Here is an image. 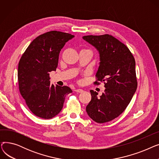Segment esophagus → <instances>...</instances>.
I'll use <instances>...</instances> for the list:
<instances>
[{"instance_id": "34e87169", "label": "esophagus", "mask_w": 159, "mask_h": 159, "mask_svg": "<svg viewBox=\"0 0 159 159\" xmlns=\"http://www.w3.org/2000/svg\"><path fill=\"white\" fill-rule=\"evenodd\" d=\"M75 91H76L77 93H82V92H84V90L82 89H75Z\"/></svg>"}]
</instances>
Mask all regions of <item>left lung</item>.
Masks as SVG:
<instances>
[{
	"instance_id": "left-lung-1",
	"label": "left lung",
	"mask_w": 159,
	"mask_h": 159,
	"mask_svg": "<svg viewBox=\"0 0 159 159\" xmlns=\"http://www.w3.org/2000/svg\"><path fill=\"white\" fill-rule=\"evenodd\" d=\"M82 39L97 50L98 81L104 82L105 91L100 97L90 90L91 100L86 106L89 117L97 123L111 121L126 109L135 94L137 82L135 61L129 49L110 35H87ZM98 84V82H94Z\"/></svg>"
}]
</instances>
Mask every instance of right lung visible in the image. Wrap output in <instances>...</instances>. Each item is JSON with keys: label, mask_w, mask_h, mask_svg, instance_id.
I'll return each instance as SVG.
<instances>
[{"label": "right lung", "mask_w": 159, "mask_h": 159, "mask_svg": "<svg viewBox=\"0 0 159 159\" xmlns=\"http://www.w3.org/2000/svg\"><path fill=\"white\" fill-rule=\"evenodd\" d=\"M74 35L52 31L33 40L21 57L18 81L21 95L31 111L44 119L61 112L66 96L72 93L68 86L50 85L49 72L56 71L61 49Z\"/></svg>", "instance_id": "obj_1"}]
</instances>
